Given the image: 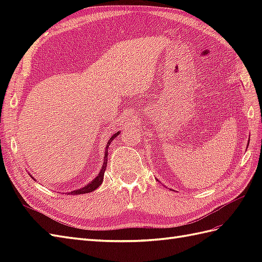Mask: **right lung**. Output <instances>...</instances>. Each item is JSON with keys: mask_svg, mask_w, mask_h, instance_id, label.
Instances as JSON below:
<instances>
[{"mask_svg": "<svg viewBox=\"0 0 262 262\" xmlns=\"http://www.w3.org/2000/svg\"><path fill=\"white\" fill-rule=\"evenodd\" d=\"M119 133H117V134H115L113 137L110 138V140L108 141V143H107V146H105V152H104V162H103V166H102V169H101V171H100V173L98 174V177L96 178V179H94L91 183H89L88 186H85L84 188H82V189H80V190H75V191H72V192H70L71 194H81V193H88V192H91V191H93V190H96V189L101 185L102 183V181H103V176H104V171H105V168H107V157H108V147H109V145H110V143H111V141L114 140V138L118 135ZM70 193H68V194H70Z\"/></svg>", "mask_w": 262, "mask_h": 262, "instance_id": "right-lung-1", "label": "right lung"}]
</instances>
